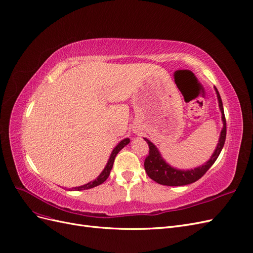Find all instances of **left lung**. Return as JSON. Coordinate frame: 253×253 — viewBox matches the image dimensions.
<instances>
[{
	"instance_id": "8db88e82",
	"label": "left lung",
	"mask_w": 253,
	"mask_h": 253,
	"mask_svg": "<svg viewBox=\"0 0 253 253\" xmlns=\"http://www.w3.org/2000/svg\"><path fill=\"white\" fill-rule=\"evenodd\" d=\"M216 94H217V99H218V105L221 112V119H223V129L220 132L219 136V140L218 144L212 154L210 160H208L205 165L202 167L195 168V169L192 170H177L174 169L171 166L168 165L165 160L163 159L160 153L158 152L157 148L153 144L150 140L147 138H144V140L147 141L149 144V155L145 157L144 160V170L147 172L148 176L153 179L154 181L160 183V185H165V186H185L189 185V183L195 182L196 180L200 179L201 177L206 174V172L208 171L211 166L215 163V160L217 159L218 155L220 154V151L223 149L225 140H226V133H227V127H226V118H225V114H224V108H223V102H221V99L219 96L218 90L215 88Z\"/></svg>"
}]
</instances>
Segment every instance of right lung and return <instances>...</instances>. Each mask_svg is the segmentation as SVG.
Segmentation results:
<instances>
[{"instance_id": "right-lung-1", "label": "right lung", "mask_w": 253, "mask_h": 253, "mask_svg": "<svg viewBox=\"0 0 253 253\" xmlns=\"http://www.w3.org/2000/svg\"><path fill=\"white\" fill-rule=\"evenodd\" d=\"M128 142H129V139H128V138H126V139H124V140H121V141L116 145V148H115V149L113 150V152H112V154H111V156H110L109 162H108V164H106V166H105V168H104V170L101 172V174L99 175L95 180L90 181V182L86 183V185H83V186H81V187L73 188V191H74V190H75V191H80V190L91 189V188H94V187H97V186H99V185H101L102 182H104L106 179H108L109 175H110V172H111L112 168H113V164H114L115 157H116V155L118 154V152H119L121 149H124Z\"/></svg>"}]
</instances>
